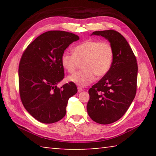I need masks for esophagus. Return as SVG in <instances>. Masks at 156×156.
<instances>
[{"instance_id": "1", "label": "esophagus", "mask_w": 156, "mask_h": 156, "mask_svg": "<svg viewBox=\"0 0 156 156\" xmlns=\"http://www.w3.org/2000/svg\"><path fill=\"white\" fill-rule=\"evenodd\" d=\"M83 91V89H82L81 87H78V93H80V92H82Z\"/></svg>"}]
</instances>
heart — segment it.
Masks as SVG:
<instances>
[{"mask_svg":"<svg viewBox=\"0 0 156 156\" xmlns=\"http://www.w3.org/2000/svg\"><path fill=\"white\" fill-rule=\"evenodd\" d=\"M113 51L108 43L87 41L73 49V54L65 52L61 63L68 72L73 73L83 63V70L69 76V81L80 87H85L98 77L107 74L112 64Z\"/></svg>","mask_w":156,"mask_h":156,"instance_id":"heart-1","label":"heart"}]
</instances>
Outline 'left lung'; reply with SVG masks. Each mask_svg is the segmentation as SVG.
<instances>
[{"instance_id": "obj_1", "label": "left lung", "mask_w": 156, "mask_h": 156, "mask_svg": "<svg viewBox=\"0 0 156 156\" xmlns=\"http://www.w3.org/2000/svg\"><path fill=\"white\" fill-rule=\"evenodd\" d=\"M91 35L104 37L113 51L110 69L89 89L87 105L92 120L108 125L122 117L136 96L138 65L131 47L119 32L112 30L98 31Z\"/></svg>"}]
</instances>
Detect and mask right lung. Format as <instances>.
I'll return each mask as SVG.
<instances>
[{
	"label": "right lung",
	"instance_id": "obj_1",
	"mask_svg": "<svg viewBox=\"0 0 156 156\" xmlns=\"http://www.w3.org/2000/svg\"><path fill=\"white\" fill-rule=\"evenodd\" d=\"M78 36L64 31H49L29 44L21 57L18 80L21 101L39 122H56L66 114L68 100L77 93L74 83H58L64 78L61 58Z\"/></svg>",
	"mask_w": 156,
	"mask_h": 156
}]
</instances>
